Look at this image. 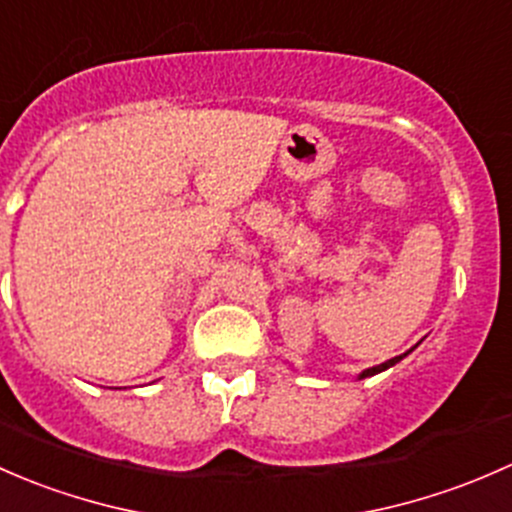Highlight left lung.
Instances as JSON below:
<instances>
[{"label": "left lung", "mask_w": 512, "mask_h": 512, "mask_svg": "<svg viewBox=\"0 0 512 512\" xmlns=\"http://www.w3.org/2000/svg\"><path fill=\"white\" fill-rule=\"evenodd\" d=\"M404 355H399V357H392V360H387V362H382V365H377V367H370V370H365L360 374V377H370V374H377V372H382V370H387V367H392V365H397L399 360H402Z\"/></svg>", "instance_id": "8db88e82"}]
</instances>
